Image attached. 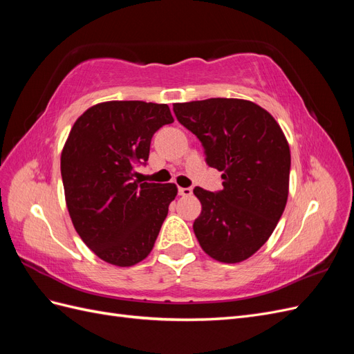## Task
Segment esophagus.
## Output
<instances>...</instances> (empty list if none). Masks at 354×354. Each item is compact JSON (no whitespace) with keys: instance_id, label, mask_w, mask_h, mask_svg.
Returning <instances> with one entry per match:
<instances>
[{"instance_id":"esophagus-1","label":"esophagus","mask_w":354,"mask_h":354,"mask_svg":"<svg viewBox=\"0 0 354 354\" xmlns=\"http://www.w3.org/2000/svg\"><path fill=\"white\" fill-rule=\"evenodd\" d=\"M192 192H194V190H192V187H180L178 189V194L181 196H190Z\"/></svg>"}]
</instances>
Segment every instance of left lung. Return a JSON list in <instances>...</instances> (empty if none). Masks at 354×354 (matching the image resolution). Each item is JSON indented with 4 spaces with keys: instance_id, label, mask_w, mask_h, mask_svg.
<instances>
[{
    "instance_id": "1",
    "label": "left lung",
    "mask_w": 354,
    "mask_h": 354,
    "mask_svg": "<svg viewBox=\"0 0 354 354\" xmlns=\"http://www.w3.org/2000/svg\"><path fill=\"white\" fill-rule=\"evenodd\" d=\"M181 125L205 147L207 164L223 171V190L195 187L202 211L194 223L201 248L234 264L270 238L289 192L291 152L281 125L254 102L207 99L174 103Z\"/></svg>"
}]
</instances>
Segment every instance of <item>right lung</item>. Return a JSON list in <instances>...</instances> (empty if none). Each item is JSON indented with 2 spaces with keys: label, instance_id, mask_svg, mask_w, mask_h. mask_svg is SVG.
<instances>
[{
  "label": "right lung",
  "instance_id": "add662e5",
  "mask_svg": "<svg viewBox=\"0 0 354 354\" xmlns=\"http://www.w3.org/2000/svg\"><path fill=\"white\" fill-rule=\"evenodd\" d=\"M171 122L168 104L112 100L91 106L71 128L60 156L66 207L80 238L106 263L131 267L153 248L177 186L138 183L133 171Z\"/></svg>",
  "mask_w": 354,
  "mask_h": 354
}]
</instances>
